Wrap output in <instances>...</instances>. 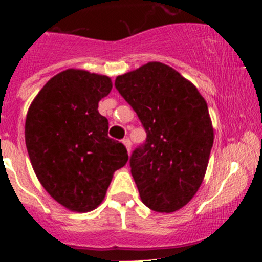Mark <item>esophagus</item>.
Here are the masks:
<instances>
[{
    "label": "esophagus",
    "instance_id": "34e87169",
    "mask_svg": "<svg viewBox=\"0 0 262 262\" xmlns=\"http://www.w3.org/2000/svg\"><path fill=\"white\" fill-rule=\"evenodd\" d=\"M123 144L126 147V150H128V153H130V149H132V142H130V139H128V138L123 139Z\"/></svg>",
    "mask_w": 262,
    "mask_h": 262
}]
</instances>
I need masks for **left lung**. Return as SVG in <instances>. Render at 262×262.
Returning a JSON list of instances; mask_svg holds the SVG:
<instances>
[{
  "instance_id": "8db88e82",
  "label": "left lung",
  "mask_w": 262,
  "mask_h": 262,
  "mask_svg": "<svg viewBox=\"0 0 262 262\" xmlns=\"http://www.w3.org/2000/svg\"><path fill=\"white\" fill-rule=\"evenodd\" d=\"M115 87L147 133L129 160L142 202L158 213L179 210L202 185L213 147L204 97L178 71L160 62L118 76Z\"/></svg>"
}]
</instances>
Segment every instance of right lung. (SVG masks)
<instances>
[{
	"mask_svg": "<svg viewBox=\"0 0 262 262\" xmlns=\"http://www.w3.org/2000/svg\"><path fill=\"white\" fill-rule=\"evenodd\" d=\"M112 80L67 70L47 82L30 105L25 142L34 171L59 204L90 212L105 198L113 173L128 161L123 143L107 136L97 110Z\"/></svg>",
	"mask_w": 262,
	"mask_h": 262,
	"instance_id": "right-lung-1",
	"label": "right lung"
}]
</instances>
